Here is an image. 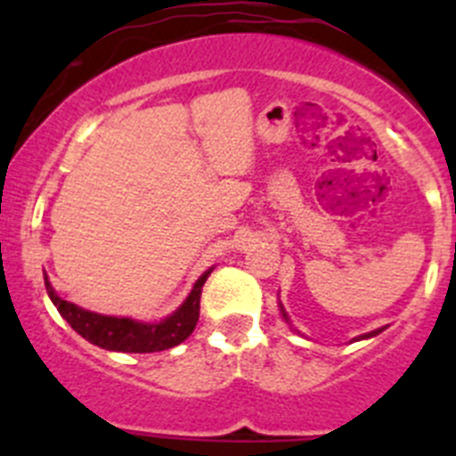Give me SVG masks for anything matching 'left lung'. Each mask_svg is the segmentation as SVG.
I'll use <instances>...</instances> for the list:
<instances>
[{"mask_svg":"<svg viewBox=\"0 0 456 456\" xmlns=\"http://www.w3.org/2000/svg\"><path fill=\"white\" fill-rule=\"evenodd\" d=\"M282 315H284V314H282ZM284 317H287V315H284ZM381 330H384V329H377V330H372V333H366V335H362V338H360V339H364V338H372V335L381 333Z\"/></svg>","mask_w":456,"mask_h":456,"instance_id":"8db88e82","label":"left lung"}]
</instances>
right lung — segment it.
<instances>
[{
  "mask_svg": "<svg viewBox=\"0 0 456 456\" xmlns=\"http://www.w3.org/2000/svg\"><path fill=\"white\" fill-rule=\"evenodd\" d=\"M209 273L211 269L202 273L199 282L191 289L190 297L183 302L181 309L169 315L167 320L159 322V324H142V322H134L130 317H108L79 309L72 302L61 300L54 293V289L50 287L48 278H45V291H48L50 300L57 306L59 314L66 317L68 324L87 342L96 344L105 351L159 353L165 351V348L178 346L194 333L200 314L202 284L209 278Z\"/></svg>",
  "mask_w": 456,
  "mask_h": 456,
  "instance_id": "obj_1",
  "label": "right lung"
}]
</instances>
